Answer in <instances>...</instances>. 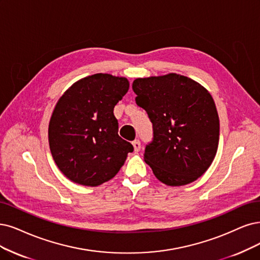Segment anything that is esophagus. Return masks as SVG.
I'll return each instance as SVG.
<instances>
[{
    "label": "esophagus",
    "instance_id": "obj_1",
    "mask_svg": "<svg viewBox=\"0 0 260 260\" xmlns=\"http://www.w3.org/2000/svg\"><path fill=\"white\" fill-rule=\"evenodd\" d=\"M133 147H134V150H135V152H138V151H140V149H141L140 141H139L138 139L134 140V141H133Z\"/></svg>",
    "mask_w": 260,
    "mask_h": 260
}]
</instances>
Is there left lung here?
Returning <instances> with one entry per match:
<instances>
[{
    "label": "left lung",
    "mask_w": 260,
    "mask_h": 260,
    "mask_svg": "<svg viewBox=\"0 0 260 260\" xmlns=\"http://www.w3.org/2000/svg\"><path fill=\"white\" fill-rule=\"evenodd\" d=\"M133 90L152 122L145 161L153 174L169 186L196 181L212 164L218 147L219 120L212 96L195 80L175 73L137 78Z\"/></svg>",
    "instance_id": "8db88e82"
}]
</instances>
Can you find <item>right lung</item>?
Here are the masks:
<instances>
[{"mask_svg": "<svg viewBox=\"0 0 260 260\" xmlns=\"http://www.w3.org/2000/svg\"><path fill=\"white\" fill-rule=\"evenodd\" d=\"M124 77L95 74L75 82L57 101L48 128L52 157L66 178L85 186L112 179L129 152L114 106L127 93Z\"/></svg>", "mask_w": 260, "mask_h": 260, "instance_id": "add662e5", "label": "right lung"}]
</instances>
